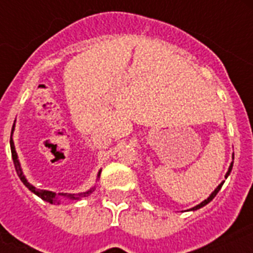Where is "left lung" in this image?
Listing matches in <instances>:
<instances>
[{
	"mask_svg": "<svg viewBox=\"0 0 253 253\" xmlns=\"http://www.w3.org/2000/svg\"><path fill=\"white\" fill-rule=\"evenodd\" d=\"M231 169H232V164H231V166H230V168H228V172L226 173V178H227V176H228V174H230V172H231ZM222 185H223V182H222V184H219V185H218V188H216L215 190H214V192L211 193V194H210V197H209L208 200H205L204 202H201L200 205H197V206H194V208H193L192 210H197V209H201V208H202V206H205V205H208L209 202H210V201H211L212 198H214V197L216 196V193L219 192V190H220V188H222Z\"/></svg>",
	"mask_w": 253,
	"mask_h": 253,
	"instance_id": "left-lung-1",
	"label": "left lung"
}]
</instances>
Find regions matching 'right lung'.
<instances>
[{
    "label": "right lung",
    "instance_id": "add662e5",
    "mask_svg": "<svg viewBox=\"0 0 253 253\" xmlns=\"http://www.w3.org/2000/svg\"><path fill=\"white\" fill-rule=\"evenodd\" d=\"M13 130H14V126H13ZM11 130V131H13ZM10 148H11V158H13V162H14V168H15V170H17V174L19 176V178H21V181L25 184V186H27V188L31 190L33 193H35L38 197H41L42 200L47 201V202H49V204H59V200H57V197L55 193L52 192H48V190H41V189H37L34 185H31L29 182V181L26 180L25 176H23V173H22V169H21V166H19V162H18V156H17V152H15V147H14V143H13V139L10 138ZM94 190V189H90L89 192L86 193H80V194H69V193H59V196H64V197H68V198H71V200H77V198H80V197H85L86 194H89V193H91Z\"/></svg>",
    "mask_w": 253,
    "mask_h": 253
}]
</instances>
